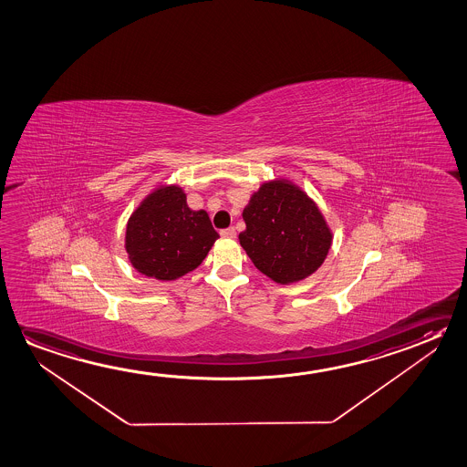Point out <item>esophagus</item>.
Masks as SVG:
<instances>
[{
    "label": "esophagus",
    "mask_w": 467,
    "mask_h": 467,
    "mask_svg": "<svg viewBox=\"0 0 467 467\" xmlns=\"http://www.w3.org/2000/svg\"><path fill=\"white\" fill-rule=\"evenodd\" d=\"M221 235L223 238H235L237 237V230L234 229V227H229V229L221 230Z\"/></svg>",
    "instance_id": "esophagus-1"
}]
</instances>
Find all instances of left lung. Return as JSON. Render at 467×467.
Instances as JSON below:
<instances>
[{"label": "left lung", "mask_w": 467, "mask_h": 467, "mask_svg": "<svg viewBox=\"0 0 467 467\" xmlns=\"http://www.w3.org/2000/svg\"><path fill=\"white\" fill-rule=\"evenodd\" d=\"M238 240L253 265L271 281H304L325 263L333 232L318 204L289 178L263 182L244 213Z\"/></svg>", "instance_id": "1"}]
</instances>
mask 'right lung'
Listing matches in <instances>:
<instances>
[{"label":"right lung","instance_id":"add662e5","mask_svg":"<svg viewBox=\"0 0 467 467\" xmlns=\"http://www.w3.org/2000/svg\"><path fill=\"white\" fill-rule=\"evenodd\" d=\"M219 234L204 209L192 211L175 183L157 185L136 206L125 232L131 266L157 281H175L200 266Z\"/></svg>","mask_w":467,"mask_h":467}]
</instances>
